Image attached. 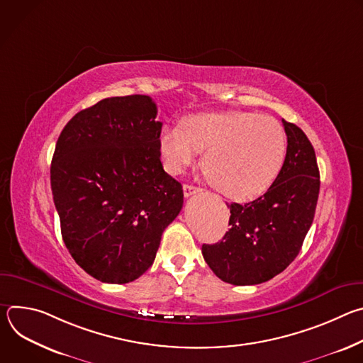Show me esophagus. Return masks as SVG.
Masks as SVG:
<instances>
[{
	"label": "esophagus",
	"mask_w": 363,
	"mask_h": 363,
	"mask_svg": "<svg viewBox=\"0 0 363 363\" xmlns=\"http://www.w3.org/2000/svg\"><path fill=\"white\" fill-rule=\"evenodd\" d=\"M201 189L198 186H194V185H184V195L188 198L194 194H198Z\"/></svg>",
	"instance_id": "1"
}]
</instances>
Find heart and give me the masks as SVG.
<instances>
[{"label":"heart","mask_w":363,"mask_h":363,"mask_svg":"<svg viewBox=\"0 0 363 363\" xmlns=\"http://www.w3.org/2000/svg\"><path fill=\"white\" fill-rule=\"evenodd\" d=\"M169 174H179L202 155V169L213 186L233 199L266 192L279 177L287 153L281 125L255 112L198 113L181 126H167L158 139Z\"/></svg>","instance_id":"b5f03b06"}]
</instances>
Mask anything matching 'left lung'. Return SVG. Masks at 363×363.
<instances>
[{
    "label": "left lung",
    "mask_w": 363,
    "mask_h": 363,
    "mask_svg": "<svg viewBox=\"0 0 363 363\" xmlns=\"http://www.w3.org/2000/svg\"><path fill=\"white\" fill-rule=\"evenodd\" d=\"M287 153L283 168L266 194L231 203L230 230L221 241L202 244L206 264L234 286L264 283L297 257L313 223L320 189L315 149L294 123L283 119Z\"/></svg>",
    "instance_id": "left-lung-1"
}]
</instances>
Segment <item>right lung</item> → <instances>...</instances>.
<instances>
[{"label":"right lung","instance_id":"obj_1","mask_svg":"<svg viewBox=\"0 0 363 363\" xmlns=\"http://www.w3.org/2000/svg\"><path fill=\"white\" fill-rule=\"evenodd\" d=\"M157 113L145 94L103 99L76 113L56 143L50 181L63 241L103 283L140 277L182 208V185L161 162Z\"/></svg>","mask_w":363,"mask_h":363}]
</instances>
